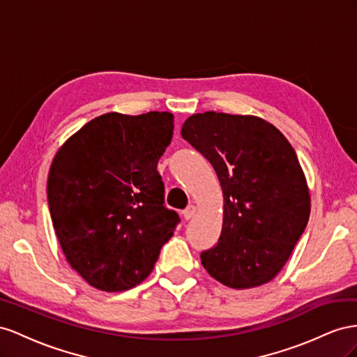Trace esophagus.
Masks as SVG:
<instances>
[{"label": "esophagus", "instance_id": "34e87169", "mask_svg": "<svg viewBox=\"0 0 357 357\" xmlns=\"http://www.w3.org/2000/svg\"><path fill=\"white\" fill-rule=\"evenodd\" d=\"M196 211H197V208H196L195 205H191V206H188L187 209L182 211V217H184L185 220H191L192 217L196 215Z\"/></svg>", "mask_w": 357, "mask_h": 357}]
</instances>
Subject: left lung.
<instances>
[{
    "instance_id": "8db88e82",
    "label": "left lung",
    "mask_w": 357,
    "mask_h": 357,
    "mask_svg": "<svg viewBox=\"0 0 357 357\" xmlns=\"http://www.w3.org/2000/svg\"><path fill=\"white\" fill-rule=\"evenodd\" d=\"M181 136L211 162L224 196L221 235L202 251L203 268L231 289L271 281L310 218L296 152L280 130L257 116L205 112L190 116Z\"/></svg>"
}]
</instances>
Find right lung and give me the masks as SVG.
Segmentation results:
<instances>
[{
	"label": "right lung",
	"mask_w": 357,
	"mask_h": 357,
	"mask_svg": "<svg viewBox=\"0 0 357 357\" xmlns=\"http://www.w3.org/2000/svg\"><path fill=\"white\" fill-rule=\"evenodd\" d=\"M169 112L106 114L80 128L49 170L47 203L71 268L105 291L151 273L181 218L165 206L158 160L170 145Z\"/></svg>",
	"instance_id": "obj_1"
}]
</instances>
